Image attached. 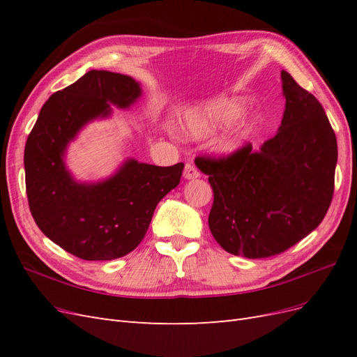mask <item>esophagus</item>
<instances>
[{
    "label": "esophagus",
    "instance_id": "obj_1",
    "mask_svg": "<svg viewBox=\"0 0 357 357\" xmlns=\"http://www.w3.org/2000/svg\"><path fill=\"white\" fill-rule=\"evenodd\" d=\"M183 176H185L186 180H193V178H198L199 177V171L198 168L193 165V164H186L185 165V172H183Z\"/></svg>",
    "mask_w": 357,
    "mask_h": 357
}]
</instances>
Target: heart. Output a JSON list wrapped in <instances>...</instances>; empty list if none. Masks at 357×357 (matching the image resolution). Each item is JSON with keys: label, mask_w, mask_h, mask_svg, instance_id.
Segmentation results:
<instances>
[{"label": "heart", "mask_w": 357, "mask_h": 357, "mask_svg": "<svg viewBox=\"0 0 357 357\" xmlns=\"http://www.w3.org/2000/svg\"><path fill=\"white\" fill-rule=\"evenodd\" d=\"M243 109L244 104L238 100L220 98L210 101L188 113L185 121L186 132L193 138L208 137L218 132L219 129L231 125L241 114ZM255 123V121H241L236 123L219 142V152L232 155L236 150H240Z\"/></svg>", "instance_id": "obj_1"}]
</instances>
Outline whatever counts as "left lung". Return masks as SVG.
<instances>
[{
  "label": "left lung",
  "mask_w": 357,
  "mask_h": 357,
  "mask_svg": "<svg viewBox=\"0 0 357 357\" xmlns=\"http://www.w3.org/2000/svg\"><path fill=\"white\" fill-rule=\"evenodd\" d=\"M286 109L278 132L225 158H197L214 192L210 231L248 259L283 253L314 231L333 195L337 137L314 95L282 71ZM195 160V162H197Z\"/></svg>",
  "instance_id": "1"
}]
</instances>
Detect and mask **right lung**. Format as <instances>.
I'll return each instance as SVG.
<instances>
[{
  "label": "right lung",
  "mask_w": 357,
  "mask_h": 357,
  "mask_svg": "<svg viewBox=\"0 0 357 357\" xmlns=\"http://www.w3.org/2000/svg\"><path fill=\"white\" fill-rule=\"evenodd\" d=\"M139 83L125 74L92 70L41 107L25 146V183L32 218L41 232L84 261H112L143 241L158 202L178 183L185 164L156 167L126 159L116 174L79 183L63 162L80 129L109 117L110 104L129 109Z\"/></svg>",
  "instance_id": "1"
}]
</instances>
